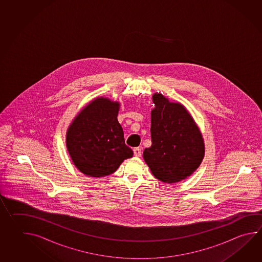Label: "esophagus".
<instances>
[{
  "label": "esophagus",
  "instance_id": "esophagus-1",
  "mask_svg": "<svg viewBox=\"0 0 262 262\" xmlns=\"http://www.w3.org/2000/svg\"><path fill=\"white\" fill-rule=\"evenodd\" d=\"M134 154L135 157H141V149L139 147H135L134 149Z\"/></svg>",
  "mask_w": 262,
  "mask_h": 262
}]
</instances>
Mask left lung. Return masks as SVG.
<instances>
[{
	"mask_svg": "<svg viewBox=\"0 0 262 262\" xmlns=\"http://www.w3.org/2000/svg\"><path fill=\"white\" fill-rule=\"evenodd\" d=\"M152 144L144 150V160L160 181L173 184L190 177L201 165L205 145L203 134L187 108L170 102L161 93L152 96Z\"/></svg>",
	"mask_w": 262,
	"mask_h": 262,
	"instance_id": "8db88e82",
	"label": "left lung"
}]
</instances>
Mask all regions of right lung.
<instances>
[{"instance_id": "right-lung-1", "label": "right lung", "mask_w": 262, "mask_h": 262, "mask_svg": "<svg viewBox=\"0 0 262 262\" xmlns=\"http://www.w3.org/2000/svg\"><path fill=\"white\" fill-rule=\"evenodd\" d=\"M120 103L98 97L86 104L70 124L66 147L78 171L91 177H107L132 158L118 123Z\"/></svg>"}]
</instances>
